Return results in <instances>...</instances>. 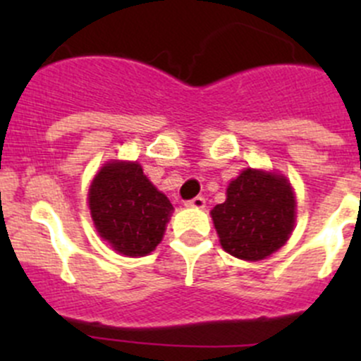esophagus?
Returning a JSON list of instances; mask_svg holds the SVG:
<instances>
[{"label": "esophagus", "mask_w": 361, "mask_h": 361, "mask_svg": "<svg viewBox=\"0 0 361 361\" xmlns=\"http://www.w3.org/2000/svg\"><path fill=\"white\" fill-rule=\"evenodd\" d=\"M185 206L187 207H197V209H201V207L206 206V199L201 197V195H197V197L190 199V201L185 202Z\"/></svg>", "instance_id": "34e87169"}]
</instances>
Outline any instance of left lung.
<instances>
[{
    "label": "left lung",
    "mask_w": 361,
    "mask_h": 361,
    "mask_svg": "<svg viewBox=\"0 0 361 361\" xmlns=\"http://www.w3.org/2000/svg\"><path fill=\"white\" fill-rule=\"evenodd\" d=\"M221 248L232 257L257 262L288 241L295 197L285 176L246 169L231 181L227 201L211 211Z\"/></svg>",
    "instance_id": "1"
}]
</instances>
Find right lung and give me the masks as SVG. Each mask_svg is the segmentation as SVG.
<instances>
[{
    "instance_id": "add662e5",
    "label": "right lung",
    "mask_w": 361,
    "mask_h": 361,
    "mask_svg": "<svg viewBox=\"0 0 361 361\" xmlns=\"http://www.w3.org/2000/svg\"><path fill=\"white\" fill-rule=\"evenodd\" d=\"M89 207L101 238L127 257L154 251L173 213L136 162L106 164L90 185Z\"/></svg>"
}]
</instances>
